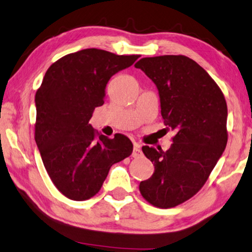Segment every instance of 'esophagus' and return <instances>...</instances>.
<instances>
[{"label":"esophagus","instance_id":"34e87169","mask_svg":"<svg viewBox=\"0 0 252 252\" xmlns=\"http://www.w3.org/2000/svg\"><path fill=\"white\" fill-rule=\"evenodd\" d=\"M133 158H139L142 157V152L141 150H139V145L137 144V143H134V149H133Z\"/></svg>","mask_w":252,"mask_h":252}]
</instances>
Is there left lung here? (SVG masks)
Returning a JSON list of instances; mask_svg holds the SVG:
<instances>
[{"mask_svg":"<svg viewBox=\"0 0 252 252\" xmlns=\"http://www.w3.org/2000/svg\"><path fill=\"white\" fill-rule=\"evenodd\" d=\"M135 67L156 83L162 119L176 133L165 152L142 148L154 172L139 191L153 206L172 208L202 189L225 150L226 101L211 75L187 56L144 57Z\"/></svg>","mask_w":252,"mask_h":252,"instance_id":"8db88e82","label":"left lung"}]
</instances>
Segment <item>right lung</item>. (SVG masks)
Masks as SVG:
<instances>
[{
    "label": "right lung",
    "instance_id": "right-lung-1",
    "mask_svg": "<svg viewBox=\"0 0 252 252\" xmlns=\"http://www.w3.org/2000/svg\"><path fill=\"white\" fill-rule=\"evenodd\" d=\"M138 57L96 48L67 54L50 65L38 88L34 141L50 180L68 199L94 197L110 166L133 152L125 135H100L89 121L104 103L110 77Z\"/></svg>",
    "mask_w": 252,
    "mask_h": 252
}]
</instances>
